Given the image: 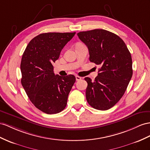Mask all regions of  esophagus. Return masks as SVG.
Wrapping results in <instances>:
<instances>
[{"mask_svg": "<svg viewBox=\"0 0 150 150\" xmlns=\"http://www.w3.org/2000/svg\"><path fill=\"white\" fill-rule=\"evenodd\" d=\"M75 78H76V80H77V81L78 80H80L82 79V77H80V76H76Z\"/></svg>", "mask_w": 150, "mask_h": 150, "instance_id": "obj_1", "label": "esophagus"}]
</instances>
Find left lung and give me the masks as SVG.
<instances>
[{"label": "left lung", "instance_id": "left-lung-1", "mask_svg": "<svg viewBox=\"0 0 150 150\" xmlns=\"http://www.w3.org/2000/svg\"><path fill=\"white\" fill-rule=\"evenodd\" d=\"M77 35L89 49L91 62L100 66L94 81L85 78L87 101L95 109L108 110L122 98L132 78L131 55L124 40L107 30L95 29Z\"/></svg>", "mask_w": 150, "mask_h": 150}]
</instances>
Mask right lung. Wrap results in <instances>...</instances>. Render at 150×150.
Instances as JSON below:
<instances>
[{
	"label": "right lung",
	"mask_w": 150,
	"mask_h": 150,
	"mask_svg": "<svg viewBox=\"0 0 150 150\" xmlns=\"http://www.w3.org/2000/svg\"><path fill=\"white\" fill-rule=\"evenodd\" d=\"M73 33H41L29 42L20 65L21 84L30 100L37 108L47 114L63 111L75 76L54 74L53 63L61 50L75 35Z\"/></svg>",
	"instance_id": "add662e5"
}]
</instances>
